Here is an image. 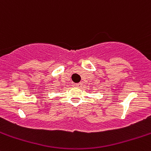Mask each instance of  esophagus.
<instances>
[{
    "label": "esophagus",
    "mask_w": 151,
    "mask_h": 151,
    "mask_svg": "<svg viewBox=\"0 0 151 151\" xmlns=\"http://www.w3.org/2000/svg\"><path fill=\"white\" fill-rule=\"evenodd\" d=\"M75 86L77 87V88H82L83 87V83H76Z\"/></svg>",
    "instance_id": "esophagus-1"
}]
</instances>
